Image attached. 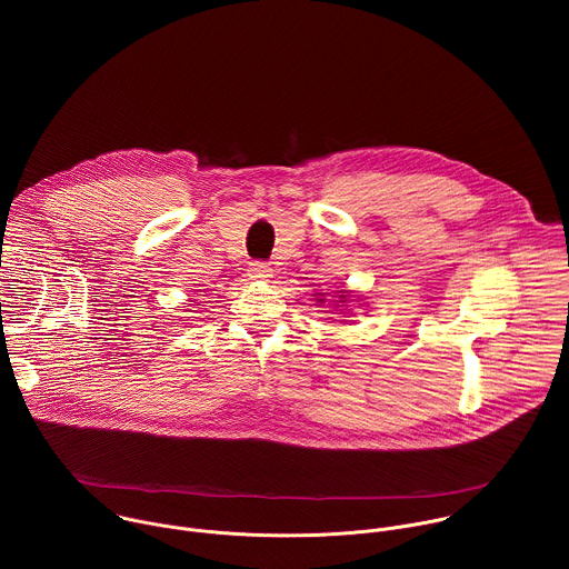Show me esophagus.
Returning <instances> with one entry per match:
<instances>
[{
    "label": "esophagus",
    "instance_id": "esophagus-1",
    "mask_svg": "<svg viewBox=\"0 0 569 569\" xmlns=\"http://www.w3.org/2000/svg\"><path fill=\"white\" fill-rule=\"evenodd\" d=\"M250 277L252 279H268L270 277V272H272V268L266 263V261H254V263H250Z\"/></svg>",
    "mask_w": 569,
    "mask_h": 569
}]
</instances>
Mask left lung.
<instances>
[{"mask_svg":"<svg viewBox=\"0 0 569 569\" xmlns=\"http://www.w3.org/2000/svg\"><path fill=\"white\" fill-rule=\"evenodd\" d=\"M342 299H345V295H342Z\"/></svg>","mask_w":569,"mask_h":569,"instance_id":"1","label":"left lung"}]
</instances>
